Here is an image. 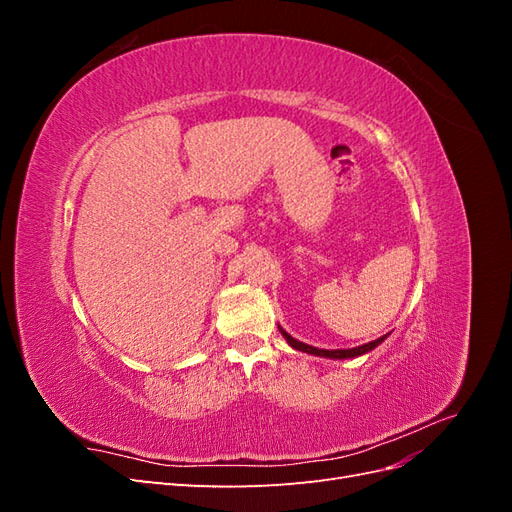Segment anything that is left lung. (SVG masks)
Returning <instances> with one entry per match:
<instances>
[{
    "instance_id": "8db88e82",
    "label": "left lung",
    "mask_w": 512,
    "mask_h": 512,
    "mask_svg": "<svg viewBox=\"0 0 512 512\" xmlns=\"http://www.w3.org/2000/svg\"><path fill=\"white\" fill-rule=\"evenodd\" d=\"M280 331H282V335L286 337V342H288L294 350H301V352L314 354V356H327V359H354V356H361V354H365V352H369V350H374L378 344H382L384 339H386V335H382V337L374 339V342L363 344V346H356V348H348V350H322V348H314V346H307V344L299 342V339L290 337L284 329H280Z\"/></svg>"
}]
</instances>
